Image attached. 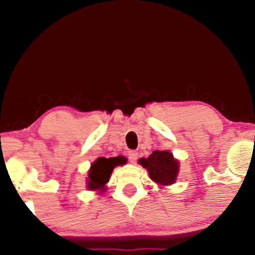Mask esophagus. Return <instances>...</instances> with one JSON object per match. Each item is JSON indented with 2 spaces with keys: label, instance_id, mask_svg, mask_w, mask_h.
I'll list each match as a JSON object with an SVG mask.
<instances>
[{
  "label": "esophagus",
  "instance_id": "obj_1",
  "mask_svg": "<svg viewBox=\"0 0 255 255\" xmlns=\"http://www.w3.org/2000/svg\"><path fill=\"white\" fill-rule=\"evenodd\" d=\"M128 160H130V162L134 163L135 161H137L138 153L135 152V151H128Z\"/></svg>",
  "mask_w": 255,
  "mask_h": 255
}]
</instances>
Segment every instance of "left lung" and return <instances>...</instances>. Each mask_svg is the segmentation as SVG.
<instances>
[{
    "instance_id": "left-lung-1",
    "label": "left lung",
    "mask_w": 255,
    "mask_h": 255,
    "mask_svg": "<svg viewBox=\"0 0 255 255\" xmlns=\"http://www.w3.org/2000/svg\"><path fill=\"white\" fill-rule=\"evenodd\" d=\"M139 163L148 170L149 177L156 183L172 184L179 173V162L168 151H154L147 159L142 158Z\"/></svg>"
}]
</instances>
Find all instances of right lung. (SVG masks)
<instances>
[{"instance_id": "obj_1", "label": "right lung", "mask_w": 255, "mask_h": 255, "mask_svg": "<svg viewBox=\"0 0 255 255\" xmlns=\"http://www.w3.org/2000/svg\"><path fill=\"white\" fill-rule=\"evenodd\" d=\"M124 156H116V158H99L90 167L88 173V189L96 190L102 189L106 183L109 181V177L113 170L117 165L125 163Z\"/></svg>"}]
</instances>
